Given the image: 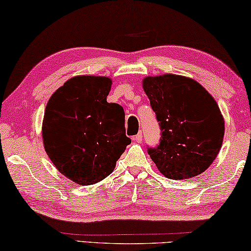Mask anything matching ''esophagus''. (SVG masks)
Listing matches in <instances>:
<instances>
[{"label":"esophagus","instance_id":"34e87169","mask_svg":"<svg viewBox=\"0 0 251 251\" xmlns=\"http://www.w3.org/2000/svg\"><path fill=\"white\" fill-rule=\"evenodd\" d=\"M133 140L137 141V142H141V140H142V132H141V131H140V132H139L138 134L134 135Z\"/></svg>","mask_w":251,"mask_h":251}]
</instances>
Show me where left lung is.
I'll return each mask as SVG.
<instances>
[{
    "instance_id": "left-lung-1",
    "label": "left lung",
    "mask_w": 251,
    "mask_h": 251,
    "mask_svg": "<svg viewBox=\"0 0 251 251\" xmlns=\"http://www.w3.org/2000/svg\"><path fill=\"white\" fill-rule=\"evenodd\" d=\"M142 85L161 130L159 145L148 148L159 171L176 180L202 174L218 155L225 134L215 99L182 75L148 76Z\"/></svg>"
}]
</instances>
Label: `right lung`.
Here are the masks:
<instances>
[{
    "instance_id": "add662e5",
    "label": "right lung",
    "mask_w": 251,
    "mask_h": 251,
    "mask_svg": "<svg viewBox=\"0 0 251 251\" xmlns=\"http://www.w3.org/2000/svg\"><path fill=\"white\" fill-rule=\"evenodd\" d=\"M111 84L105 76H75L52 94L45 108V151L61 174L81 186L108 176L131 143L125 110L106 102Z\"/></svg>"
}]
</instances>
